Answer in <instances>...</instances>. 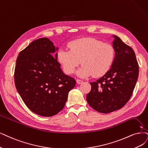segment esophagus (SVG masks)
Instances as JSON below:
<instances>
[{"label":"esophagus","mask_w":148,"mask_h":148,"mask_svg":"<svg viewBox=\"0 0 148 148\" xmlns=\"http://www.w3.org/2000/svg\"><path fill=\"white\" fill-rule=\"evenodd\" d=\"M76 82H77V83L78 84H81L83 83V81L82 80H80V79H77V80H76Z\"/></svg>","instance_id":"34e87169"}]
</instances>
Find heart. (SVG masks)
<instances>
[{
  "label": "heart",
  "instance_id": "1",
  "mask_svg": "<svg viewBox=\"0 0 148 148\" xmlns=\"http://www.w3.org/2000/svg\"><path fill=\"white\" fill-rule=\"evenodd\" d=\"M69 50L58 52L57 59L64 73L73 74L80 63L83 66L77 72L82 77L92 75L98 77L106 74L111 68L115 57L113 46L92 38L73 40L68 45Z\"/></svg>",
  "mask_w": 148,
  "mask_h": 148
}]
</instances>
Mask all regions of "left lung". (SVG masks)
Returning <instances> with one entry per match:
<instances>
[{"mask_svg": "<svg viewBox=\"0 0 148 148\" xmlns=\"http://www.w3.org/2000/svg\"><path fill=\"white\" fill-rule=\"evenodd\" d=\"M115 57L111 69L101 78L91 82L86 95L88 104L97 112L108 113L124 107L132 96L139 68L132 48L113 35Z\"/></svg>", "mask_w": 148, "mask_h": 148, "instance_id": "left-lung-1", "label": "left lung"}]
</instances>
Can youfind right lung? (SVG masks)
I'll list each match as a JSON object with an SVG mask.
<instances>
[{
  "instance_id": "obj_1",
  "label": "right lung",
  "mask_w": 148,
  "mask_h": 148,
  "mask_svg": "<svg viewBox=\"0 0 148 148\" xmlns=\"http://www.w3.org/2000/svg\"><path fill=\"white\" fill-rule=\"evenodd\" d=\"M58 50L47 38L32 41L16 60L14 83L25 104L34 113L52 116L61 111L75 80L65 75L57 61Z\"/></svg>"
}]
</instances>
